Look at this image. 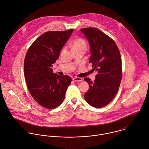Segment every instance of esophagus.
Masks as SVG:
<instances>
[{
    "label": "esophagus",
    "instance_id": "esophagus-1",
    "mask_svg": "<svg viewBox=\"0 0 149 149\" xmlns=\"http://www.w3.org/2000/svg\"><path fill=\"white\" fill-rule=\"evenodd\" d=\"M72 80L74 81H81L83 80L81 78H80V77H74L72 79Z\"/></svg>",
    "mask_w": 149,
    "mask_h": 149
}]
</instances>
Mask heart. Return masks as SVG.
Here are the masks:
<instances>
[{"mask_svg": "<svg viewBox=\"0 0 149 149\" xmlns=\"http://www.w3.org/2000/svg\"><path fill=\"white\" fill-rule=\"evenodd\" d=\"M86 47V43L85 41L82 38H77L72 43V49H80V48H85Z\"/></svg>", "mask_w": 149, "mask_h": 149, "instance_id": "b5f03b06", "label": "heart"}]
</instances>
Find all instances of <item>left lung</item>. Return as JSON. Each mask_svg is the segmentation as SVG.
Here are the masks:
<instances>
[{
    "instance_id": "1",
    "label": "left lung",
    "mask_w": 149,
    "mask_h": 149,
    "mask_svg": "<svg viewBox=\"0 0 149 149\" xmlns=\"http://www.w3.org/2000/svg\"><path fill=\"white\" fill-rule=\"evenodd\" d=\"M80 31L90 46L89 62L97 72L93 82L84 78L89 86L84 99L93 107H103L113 99L120 86L122 76L120 53L115 41L99 29L89 27Z\"/></svg>"
}]
</instances>
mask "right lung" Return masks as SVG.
<instances>
[{"label":"right lung","mask_w":149,"mask_h":149,"mask_svg":"<svg viewBox=\"0 0 149 149\" xmlns=\"http://www.w3.org/2000/svg\"><path fill=\"white\" fill-rule=\"evenodd\" d=\"M73 30L47 31L38 37L28 49L24 61V73L28 89L34 99L49 109L59 106L72 79L54 73L53 64Z\"/></svg>","instance_id":"1"}]
</instances>
